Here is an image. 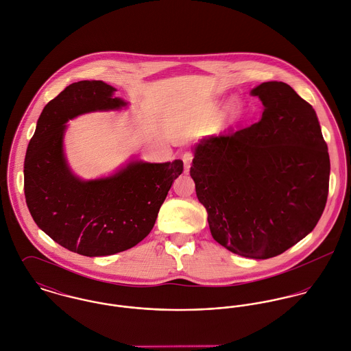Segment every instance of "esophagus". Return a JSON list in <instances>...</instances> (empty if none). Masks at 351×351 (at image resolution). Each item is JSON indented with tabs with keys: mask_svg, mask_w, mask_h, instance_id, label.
I'll list each match as a JSON object with an SVG mask.
<instances>
[{
	"mask_svg": "<svg viewBox=\"0 0 351 351\" xmlns=\"http://www.w3.org/2000/svg\"><path fill=\"white\" fill-rule=\"evenodd\" d=\"M193 158H194V154L191 151H187L183 154L182 160H183V164H184V172L187 173L191 168V162H193Z\"/></svg>",
	"mask_w": 351,
	"mask_h": 351,
	"instance_id": "esophagus-1",
	"label": "esophagus"
}]
</instances>
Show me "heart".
<instances>
[{"instance_id": "b5f03b06", "label": "heart", "mask_w": 351, "mask_h": 351, "mask_svg": "<svg viewBox=\"0 0 351 351\" xmlns=\"http://www.w3.org/2000/svg\"><path fill=\"white\" fill-rule=\"evenodd\" d=\"M237 109H238V106H237L235 104H233V105L230 106V113H235V112H237Z\"/></svg>"}]
</instances>
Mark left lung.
Segmentation results:
<instances>
[{
	"label": "left lung",
	"mask_w": 351,
	"mask_h": 351,
	"mask_svg": "<svg viewBox=\"0 0 351 351\" xmlns=\"http://www.w3.org/2000/svg\"><path fill=\"white\" fill-rule=\"evenodd\" d=\"M264 105L249 128L203 138L190 169L213 238L265 260L311 233L326 207L330 157L311 105L284 82L252 90Z\"/></svg>",
	"instance_id": "left-lung-1"
}]
</instances>
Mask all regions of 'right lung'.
<instances>
[{"instance_id":"add662e5","label":"right lung","mask_w":351,"mask_h":351,"mask_svg":"<svg viewBox=\"0 0 351 351\" xmlns=\"http://www.w3.org/2000/svg\"><path fill=\"white\" fill-rule=\"evenodd\" d=\"M102 80H80L49 101L40 114L24 161V194L40 229L63 247L87 257L110 256L141 242L183 161H132L117 173L80 180L63 154L66 122L126 105Z\"/></svg>"}]
</instances>
